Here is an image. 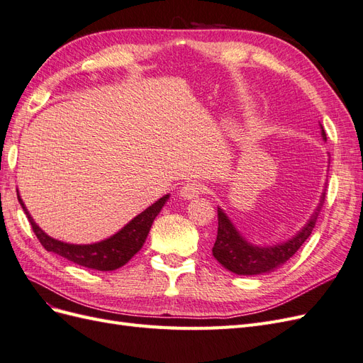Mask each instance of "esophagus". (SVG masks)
Returning <instances> with one entry per match:
<instances>
[{"instance_id": "obj_1", "label": "esophagus", "mask_w": 363, "mask_h": 363, "mask_svg": "<svg viewBox=\"0 0 363 363\" xmlns=\"http://www.w3.org/2000/svg\"><path fill=\"white\" fill-rule=\"evenodd\" d=\"M203 192H204V184H201L196 180H192V182H188L182 186L180 196H183V199H186V200H191V199H195V196L201 195Z\"/></svg>"}]
</instances>
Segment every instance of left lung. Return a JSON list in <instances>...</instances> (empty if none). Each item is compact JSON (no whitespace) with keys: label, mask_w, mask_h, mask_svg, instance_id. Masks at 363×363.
Returning a JSON list of instances; mask_svg holds the SVG:
<instances>
[{"label":"left lung","mask_w":363,"mask_h":363,"mask_svg":"<svg viewBox=\"0 0 363 363\" xmlns=\"http://www.w3.org/2000/svg\"><path fill=\"white\" fill-rule=\"evenodd\" d=\"M323 138L327 140L325 131L323 130ZM325 200V192L321 196V203L316 207V212L311 218V221L306 224L301 232L284 244L274 247H255L250 245L247 240L242 239L238 233V230L230 223L225 213L218 207V235L213 244L212 252L213 257L221 263L224 268L232 271L239 276H255L276 269L289 260L298 248L306 242V239L311 236L312 230L316 224L318 215Z\"/></svg>","instance_id":"obj_1"}]
</instances>
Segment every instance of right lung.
Returning a JSON list of instances; mask_svg holds the SVG:
<instances>
[{"label": "right lung", "mask_w": 363, "mask_h": 363, "mask_svg": "<svg viewBox=\"0 0 363 363\" xmlns=\"http://www.w3.org/2000/svg\"><path fill=\"white\" fill-rule=\"evenodd\" d=\"M168 199L169 195H164L163 199L150 206L147 211H144L140 215L131 219L123 230H119V232L112 238L101 240V242L98 244L74 245V244L60 242V240L52 239L48 235L43 233L42 230L36 225V223L33 221V218L27 212L23 200H21L18 195V200L24 208V212L31 224L33 232H35L36 238L39 239V242L42 244L43 248L54 252V255H59L65 259H68L69 262L77 263V265H82L84 268H91V269H98V271L118 269L123 265H125V263L136 255L145 242L152 221H155V218L162 211L164 201Z\"/></svg>", "instance_id": "obj_1"}]
</instances>
